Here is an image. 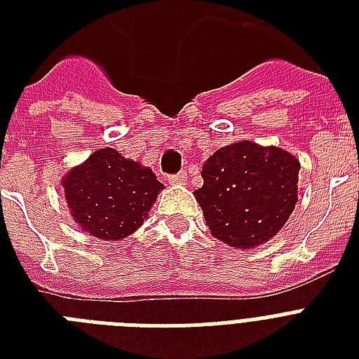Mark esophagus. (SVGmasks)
Listing matches in <instances>:
<instances>
[{
	"label": "esophagus",
	"instance_id": "obj_1",
	"mask_svg": "<svg viewBox=\"0 0 359 359\" xmlns=\"http://www.w3.org/2000/svg\"><path fill=\"white\" fill-rule=\"evenodd\" d=\"M169 184H173V186H180V184H184L186 182V173H179V175H171L169 177Z\"/></svg>",
	"mask_w": 359,
	"mask_h": 359
}]
</instances>
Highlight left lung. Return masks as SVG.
<instances>
[{"label": "left lung", "instance_id": "obj_1", "mask_svg": "<svg viewBox=\"0 0 359 359\" xmlns=\"http://www.w3.org/2000/svg\"><path fill=\"white\" fill-rule=\"evenodd\" d=\"M300 162L281 147L236 141L203 163L194 191L212 236L253 250L278 235L298 201Z\"/></svg>", "mask_w": 359, "mask_h": 359}]
</instances>
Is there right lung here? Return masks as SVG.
<instances>
[{
  "label": "right lung",
  "mask_w": 359,
  "mask_h": 359,
  "mask_svg": "<svg viewBox=\"0 0 359 359\" xmlns=\"http://www.w3.org/2000/svg\"><path fill=\"white\" fill-rule=\"evenodd\" d=\"M70 216L87 235L123 240L140 229L163 188L151 168L111 147L98 149L61 180Z\"/></svg>",
  "instance_id": "right-lung-1"
}]
</instances>
